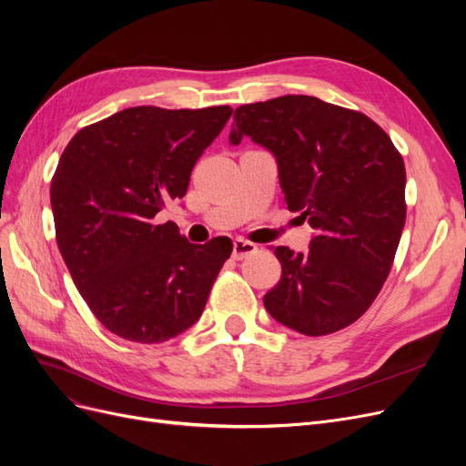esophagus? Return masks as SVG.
<instances>
[{
  "instance_id": "obj_1",
  "label": "esophagus",
  "mask_w": 466,
  "mask_h": 466,
  "mask_svg": "<svg viewBox=\"0 0 466 466\" xmlns=\"http://www.w3.org/2000/svg\"><path fill=\"white\" fill-rule=\"evenodd\" d=\"M258 247L250 241H245V238H235L233 241V258L235 260H243L250 255H255Z\"/></svg>"
}]
</instances>
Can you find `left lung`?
<instances>
[{
    "label": "left lung",
    "mask_w": 466,
    "mask_h": 466,
    "mask_svg": "<svg viewBox=\"0 0 466 466\" xmlns=\"http://www.w3.org/2000/svg\"><path fill=\"white\" fill-rule=\"evenodd\" d=\"M245 136L274 153L288 209L315 229L307 255L276 247L281 278L264 295L266 311L305 336L350 327L375 301L399 248L402 155L370 116L307 95L238 106L229 142Z\"/></svg>",
    "instance_id": "8db88e82"
}]
</instances>
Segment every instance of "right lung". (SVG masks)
<instances>
[{
    "mask_svg": "<svg viewBox=\"0 0 466 466\" xmlns=\"http://www.w3.org/2000/svg\"><path fill=\"white\" fill-rule=\"evenodd\" d=\"M231 115L124 108L81 128L62 153L50 185L56 241L93 315L124 340L155 344L190 329L231 257L228 237L192 245L157 221Z\"/></svg>",
    "mask_w": 466,
    "mask_h": 466,
    "instance_id": "right-lung-1",
    "label": "right lung"
}]
</instances>
